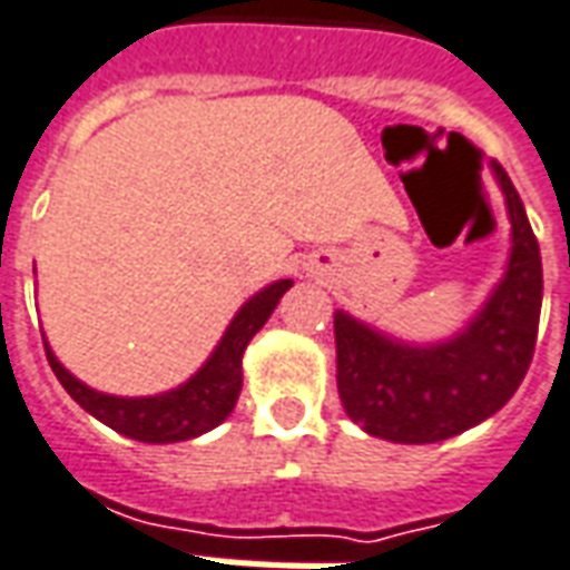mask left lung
I'll return each instance as SVG.
<instances>
[{
	"mask_svg": "<svg viewBox=\"0 0 570 570\" xmlns=\"http://www.w3.org/2000/svg\"><path fill=\"white\" fill-rule=\"evenodd\" d=\"M510 214L507 273L482 309L448 341L407 343L337 309V393L350 421L399 445H430L488 421L531 365L543 301V266L528 214L498 163Z\"/></svg>",
	"mask_w": 570,
	"mask_h": 570,
	"instance_id": "8db88e82",
	"label": "left lung"
}]
</instances>
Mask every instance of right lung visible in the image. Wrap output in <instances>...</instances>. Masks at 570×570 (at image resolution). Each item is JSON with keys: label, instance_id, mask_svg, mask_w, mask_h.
I'll list each match as a JSON object with an SVG mask.
<instances>
[{"label": "right lung", "instance_id": "right-lung-1", "mask_svg": "<svg viewBox=\"0 0 570 570\" xmlns=\"http://www.w3.org/2000/svg\"><path fill=\"white\" fill-rule=\"evenodd\" d=\"M292 285V278H278L273 285H266L264 292L248 297L227 325L220 343L214 346L212 356L205 358V365L187 383H180V386L168 390V393L110 395L100 393V390H91L88 383L72 377L70 371L60 365L58 356L51 353V346L46 341L48 365L58 374L60 386L91 417L107 423L116 433L137 439V442H147V445L187 442V439H196V435L208 433V430L227 421L242 390V356H245V346L252 343L257 331L264 328L266 318L273 316V309L282 301V294L288 292Z\"/></svg>", "mask_w": 570, "mask_h": 570}]
</instances>
